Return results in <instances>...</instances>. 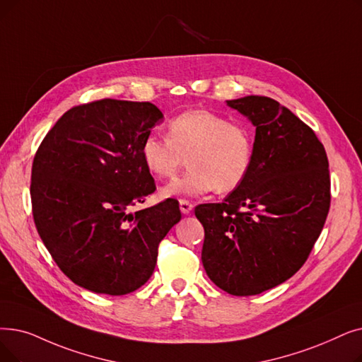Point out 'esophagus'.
Segmentation results:
<instances>
[{"label": "esophagus", "instance_id": "obj_1", "mask_svg": "<svg viewBox=\"0 0 362 362\" xmlns=\"http://www.w3.org/2000/svg\"><path fill=\"white\" fill-rule=\"evenodd\" d=\"M179 207H180V211L183 213V214H189L191 211H192V209H194V206L192 204L187 201V199H180L179 201Z\"/></svg>", "mask_w": 362, "mask_h": 362}]
</instances>
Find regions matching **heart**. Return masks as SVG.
Masks as SVG:
<instances>
[{"instance_id": "heart-1", "label": "heart", "mask_w": 362, "mask_h": 362, "mask_svg": "<svg viewBox=\"0 0 362 362\" xmlns=\"http://www.w3.org/2000/svg\"><path fill=\"white\" fill-rule=\"evenodd\" d=\"M140 156L151 175L160 179L175 176L187 158L189 168L163 187L164 198L214 189L230 192L253 167L255 137L243 124L206 109H191L168 122L167 137L149 133L140 145Z\"/></svg>"}]
</instances>
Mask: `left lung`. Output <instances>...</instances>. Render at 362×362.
I'll return each instance as SVG.
<instances>
[{"label": "left lung", "mask_w": 362, "mask_h": 362, "mask_svg": "<svg viewBox=\"0 0 362 362\" xmlns=\"http://www.w3.org/2000/svg\"><path fill=\"white\" fill-rule=\"evenodd\" d=\"M256 127L255 161L223 202L201 204V260L232 296H255L291 278L306 262L329 209L322 144L290 109L264 96L226 100Z\"/></svg>", "instance_id": "1"}]
</instances>
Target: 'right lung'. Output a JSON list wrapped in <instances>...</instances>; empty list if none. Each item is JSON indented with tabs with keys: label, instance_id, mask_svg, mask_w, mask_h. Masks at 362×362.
<instances>
[{
	"label": "right lung",
	"instance_id": "obj_1",
	"mask_svg": "<svg viewBox=\"0 0 362 362\" xmlns=\"http://www.w3.org/2000/svg\"><path fill=\"white\" fill-rule=\"evenodd\" d=\"M163 118L149 102L102 99L69 109L40 145L30 179L35 226L76 286L109 296L142 287L158 244L182 218L176 199L130 213L155 191L140 145Z\"/></svg>",
	"mask_w": 362,
	"mask_h": 362
}]
</instances>
